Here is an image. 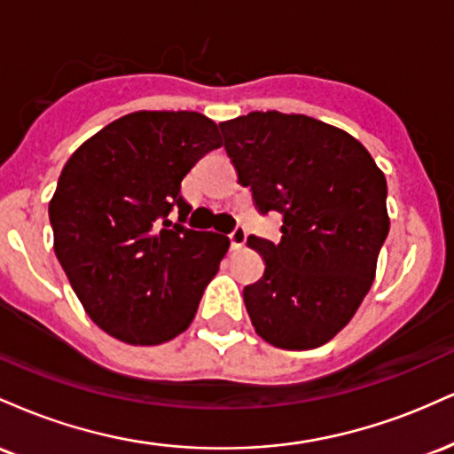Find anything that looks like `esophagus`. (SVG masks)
<instances>
[{
	"mask_svg": "<svg viewBox=\"0 0 454 454\" xmlns=\"http://www.w3.org/2000/svg\"><path fill=\"white\" fill-rule=\"evenodd\" d=\"M245 241H247V231H245V228H237V231L231 234L232 249H241L243 245H245Z\"/></svg>",
	"mask_w": 454,
	"mask_h": 454,
	"instance_id": "obj_1",
	"label": "esophagus"
}]
</instances>
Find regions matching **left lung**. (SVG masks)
Here are the masks:
<instances>
[{"mask_svg":"<svg viewBox=\"0 0 454 454\" xmlns=\"http://www.w3.org/2000/svg\"><path fill=\"white\" fill-rule=\"evenodd\" d=\"M220 128L256 209L281 213L278 243L247 239L264 260L262 278L243 290L249 320L281 350L325 346L376 278L387 176L352 134L307 114L254 111Z\"/></svg>","mask_w":454,"mask_h":454,"instance_id":"left-lung-1","label":"left lung"}]
</instances>
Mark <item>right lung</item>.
<instances>
[{"label": "right lung", "instance_id": "add662e5", "mask_svg": "<svg viewBox=\"0 0 454 454\" xmlns=\"http://www.w3.org/2000/svg\"><path fill=\"white\" fill-rule=\"evenodd\" d=\"M217 123L194 111H137L78 147L49 202L53 247L87 316L114 340L160 346L194 320L228 237L190 231L181 181Z\"/></svg>", "mask_w": 454, "mask_h": 454}]
</instances>
